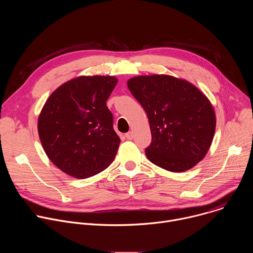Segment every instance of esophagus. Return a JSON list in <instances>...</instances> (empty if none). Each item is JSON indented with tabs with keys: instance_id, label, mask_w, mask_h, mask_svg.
Masks as SVG:
<instances>
[{
	"instance_id": "esophagus-1",
	"label": "esophagus",
	"mask_w": 253,
	"mask_h": 253,
	"mask_svg": "<svg viewBox=\"0 0 253 253\" xmlns=\"http://www.w3.org/2000/svg\"><path fill=\"white\" fill-rule=\"evenodd\" d=\"M125 136H126V138L128 139V140H132L133 138H134V135H133V132H128V133H126L125 134Z\"/></svg>"
}]
</instances>
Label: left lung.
I'll use <instances>...</instances> for the list:
<instances>
[{
	"label": "left lung",
	"instance_id": "left-lung-1",
	"mask_svg": "<svg viewBox=\"0 0 253 253\" xmlns=\"http://www.w3.org/2000/svg\"><path fill=\"white\" fill-rule=\"evenodd\" d=\"M127 86L148 116L152 142L145 153L153 164L184 172L205 157L216 116L201 90L185 79L165 74L135 76Z\"/></svg>",
	"mask_w": 253,
	"mask_h": 253
}]
</instances>
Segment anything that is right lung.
I'll return each mask as SVG.
<instances>
[{
  "label": "right lung",
  "mask_w": 253,
  "mask_h": 253,
  "mask_svg": "<svg viewBox=\"0 0 253 253\" xmlns=\"http://www.w3.org/2000/svg\"><path fill=\"white\" fill-rule=\"evenodd\" d=\"M115 76H79L59 86L38 118V133L48 158L64 173L85 179L114 160L120 138L106 105Z\"/></svg>",
  "instance_id": "obj_1"
}]
</instances>
